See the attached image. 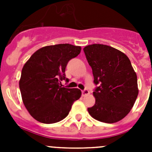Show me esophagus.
<instances>
[{"instance_id":"esophagus-1","label":"esophagus","mask_w":152,"mask_h":152,"mask_svg":"<svg viewBox=\"0 0 152 152\" xmlns=\"http://www.w3.org/2000/svg\"><path fill=\"white\" fill-rule=\"evenodd\" d=\"M90 94V91H88V90L85 89L84 90V91H82V96H87V95H88Z\"/></svg>"}]
</instances>
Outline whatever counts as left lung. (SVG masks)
Instances as JSON below:
<instances>
[{
  "label": "left lung",
  "instance_id": "left-lung-1",
  "mask_svg": "<svg viewBox=\"0 0 152 152\" xmlns=\"http://www.w3.org/2000/svg\"><path fill=\"white\" fill-rule=\"evenodd\" d=\"M92 68L95 104L88 109L94 119L106 123L123 119L130 112L139 94L137 75L130 60L121 51L102 44L84 48Z\"/></svg>",
  "mask_w": 152,
  "mask_h": 152
}]
</instances>
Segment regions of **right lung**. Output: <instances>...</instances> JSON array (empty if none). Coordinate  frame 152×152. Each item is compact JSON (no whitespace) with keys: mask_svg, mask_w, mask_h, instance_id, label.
<instances>
[{"mask_svg":"<svg viewBox=\"0 0 152 152\" xmlns=\"http://www.w3.org/2000/svg\"><path fill=\"white\" fill-rule=\"evenodd\" d=\"M81 47L71 44L47 45L35 52L23 67L19 81L23 103L36 120L45 124L66 117L81 96L77 88H61L65 68L80 54Z\"/></svg>","mask_w":152,"mask_h":152,"instance_id":"right-lung-1","label":"right lung"}]
</instances>
